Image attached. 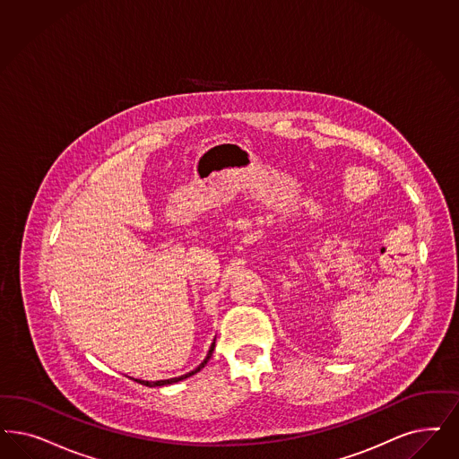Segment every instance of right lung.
Instances as JSON below:
<instances>
[{
    "instance_id": "1",
    "label": "right lung",
    "mask_w": 459,
    "mask_h": 459,
    "mask_svg": "<svg viewBox=\"0 0 459 459\" xmlns=\"http://www.w3.org/2000/svg\"><path fill=\"white\" fill-rule=\"evenodd\" d=\"M213 349H215V339H213V342H212V346L208 349V354H206L205 359H204V363L200 364L198 368H195L193 371L190 373H186V375H183V377H178V378H169V379H159V381H143V379H137L139 383H143L145 386H164V385H173V383H178V381H181V379L190 378L193 375H196L202 368H205V364L208 363V359L212 358V352H213Z\"/></svg>"
}]
</instances>
